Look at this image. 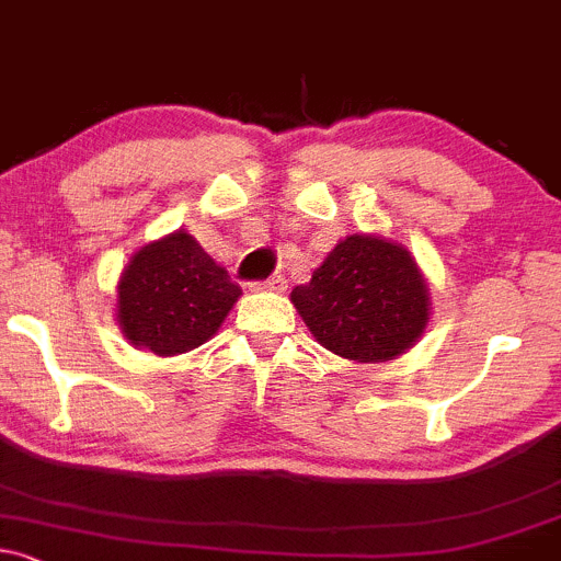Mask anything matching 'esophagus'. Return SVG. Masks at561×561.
<instances>
[{"label":"esophagus","mask_w":561,"mask_h":561,"mask_svg":"<svg viewBox=\"0 0 561 561\" xmlns=\"http://www.w3.org/2000/svg\"><path fill=\"white\" fill-rule=\"evenodd\" d=\"M259 288H264V291H273V294H283L288 288V283L283 275H273V278L259 283Z\"/></svg>","instance_id":"34e87169"}]
</instances>
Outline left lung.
<instances>
[{
    "label": "left lung",
    "instance_id": "left-lung-1",
    "mask_svg": "<svg viewBox=\"0 0 561 561\" xmlns=\"http://www.w3.org/2000/svg\"><path fill=\"white\" fill-rule=\"evenodd\" d=\"M291 302L321 347L353 364L412 351L431 321V288L407 245L377 232L342 238Z\"/></svg>",
    "mask_w": 561,
    "mask_h": 561
}]
</instances>
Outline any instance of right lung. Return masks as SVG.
<instances>
[{"label":"right lung","instance_id":"right-lung-1","mask_svg":"<svg viewBox=\"0 0 561 561\" xmlns=\"http://www.w3.org/2000/svg\"><path fill=\"white\" fill-rule=\"evenodd\" d=\"M221 264L186 230L149 240L117 280V323L136 351L190 353L219 331L240 299Z\"/></svg>","mask_w":561,"mask_h":561}]
</instances>
